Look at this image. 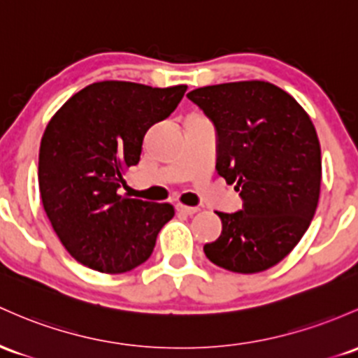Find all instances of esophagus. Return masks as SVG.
<instances>
[{
	"label": "esophagus",
	"instance_id": "esophagus-1",
	"mask_svg": "<svg viewBox=\"0 0 358 358\" xmlns=\"http://www.w3.org/2000/svg\"><path fill=\"white\" fill-rule=\"evenodd\" d=\"M176 210L182 212V214L192 215L199 210V207H190V206H183V203H176Z\"/></svg>",
	"mask_w": 358,
	"mask_h": 358
}]
</instances>
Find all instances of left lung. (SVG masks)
<instances>
[{
  "label": "left lung",
  "instance_id": "1",
  "mask_svg": "<svg viewBox=\"0 0 358 358\" xmlns=\"http://www.w3.org/2000/svg\"><path fill=\"white\" fill-rule=\"evenodd\" d=\"M217 129V168L243 210L217 212L221 236L206 257L236 273H258L296 248L316 212L321 148L311 117L268 81H236L188 93Z\"/></svg>",
  "mask_w": 358,
  "mask_h": 358
}]
</instances>
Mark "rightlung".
Returning a JSON list of instances; mask_svg holds the SVG:
<instances>
[{
	"mask_svg": "<svg viewBox=\"0 0 358 358\" xmlns=\"http://www.w3.org/2000/svg\"><path fill=\"white\" fill-rule=\"evenodd\" d=\"M187 92L98 81L73 95L47 124L38 151V190L62 246L101 273H124L151 257L171 203L117 192L139 163L148 129L166 119Z\"/></svg>",
	"mask_w": 358,
	"mask_h": 358,
	"instance_id": "1",
	"label": "right lung"
}]
</instances>
